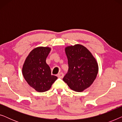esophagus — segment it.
Here are the masks:
<instances>
[{"instance_id": "obj_1", "label": "esophagus", "mask_w": 122, "mask_h": 122, "mask_svg": "<svg viewBox=\"0 0 122 122\" xmlns=\"http://www.w3.org/2000/svg\"><path fill=\"white\" fill-rule=\"evenodd\" d=\"M57 76H58V78H62L63 77V76H64V74H63V73L61 72V73H59V74H58Z\"/></svg>"}]
</instances>
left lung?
<instances>
[{
  "label": "left lung",
  "instance_id": "obj_1",
  "mask_svg": "<svg viewBox=\"0 0 122 122\" xmlns=\"http://www.w3.org/2000/svg\"><path fill=\"white\" fill-rule=\"evenodd\" d=\"M65 51L69 69L63 81L73 91L83 92L96 79L99 70L97 61L91 51L81 44L66 46Z\"/></svg>",
  "mask_w": 122,
  "mask_h": 122
}]
</instances>
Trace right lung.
<instances>
[{
    "instance_id": "right-lung-1",
    "label": "right lung",
    "mask_w": 122,
    "mask_h": 122,
    "mask_svg": "<svg viewBox=\"0 0 122 122\" xmlns=\"http://www.w3.org/2000/svg\"><path fill=\"white\" fill-rule=\"evenodd\" d=\"M51 51L48 46L33 49L25 60L22 68L24 79L31 87L38 92H44L51 88L57 76L51 75L46 58Z\"/></svg>"
}]
</instances>
